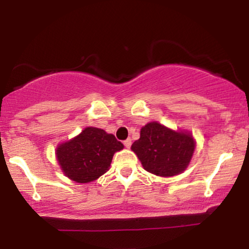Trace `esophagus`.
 <instances>
[{
	"label": "esophagus",
	"mask_w": 249,
	"mask_h": 249,
	"mask_svg": "<svg viewBox=\"0 0 249 249\" xmlns=\"http://www.w3.org/2000/svg\"><path fill=\"white\" fill-rule=\"evenodd\" d=\"M131 144H132V142H131V139H130V138L126 139V141H124V145H125V147L130 148V147H131Z\"/></svg>",
	"instance_id": "esophagus-1"
}]
</instances>
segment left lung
Returning <instances> with one entry per match:
<instances>
[{
	"instance_id": "8db88e82",
	"label": "left lung",
	"mask_w": 249,
	"mask_h": 249,
	"mask_svg": "<svg viewBox=\"0 0 249 249\" xmlns=\"http://www.w3.org/2000/svg\"><path fill=\"white\" fill-rule=\"evenodd\" d=\"M196 142L192 134L173 131L157 122L141 130V138L131 146L142 167L159 177H173L184 172L192 159Z\"/></svg>"
}]
</instances>
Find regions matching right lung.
<instances>
[{
  "instance_id": "add662e5",
  "label": "right lung",
  "mask_w": 249,
  "mask_h": 249,
  "mask_svg": "<svg viewBox=\"0 0 249 249\" xmlns=\"http://www.w3.org/2000/svg\"><path fill=\"white\" fill-rule=\"evenodd\" d=\"M124 145L102 128L85 127L78 136L62 142L56 150L57 161L68 178L76 182H91L110 167L113 154Z\"/></svg>"
}]
</instances>
